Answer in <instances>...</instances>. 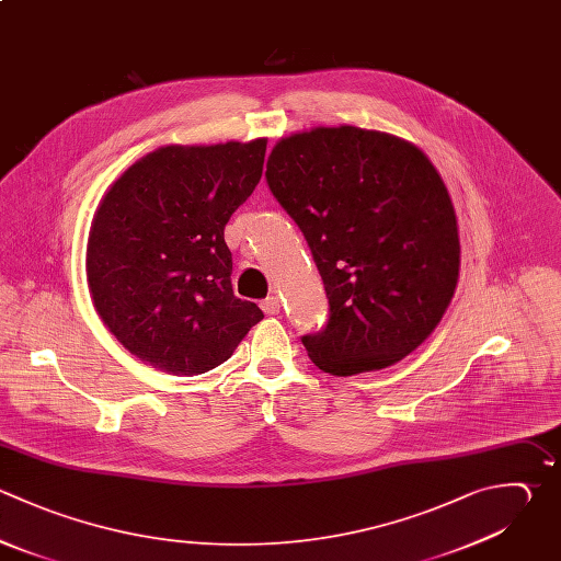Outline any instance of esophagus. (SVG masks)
I'll use <instances>...</instances> for the list:
<instances>
[{"instance_id":"34e87169","label":"esophagus","mask_w":561,"mask_h":561,"mask_svg":"<svg viewBox=\"0 0 561 561\" xmlns=\"http://www.w3.org/2000/svg\"><path fill=\"white\" fill-rule=\"evenodd\" d=\"M261 309L267 313V316H276L280 313V298L278 296H267L261 300Z\"/></svg>"}]
</instances>
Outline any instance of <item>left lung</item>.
I'll list each match as a JSON object with an SVG mask.
<instances>
[{"mask_svg":"<svg viewBox=\"0 0 561 561\" xmlns=\"http://www.w3.org/2000/svg\"><path fill=\"white\" fill-rule=\"evenodd\" d=\"M267 186L300 228L329 298V320L302 335L331 375L386 368L440 322L458 280L451 199L414 145L359 127L280 140Z\"/></svg>","mask_w":561,"mask_h":561,"instance_id":"obj_1","label":"left lung"}]
</instances>
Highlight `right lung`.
Returning a JSON list of instances; mask_svg holds the SVG:
<instances>
[{
	"label": "right lung",
	"instance_id": "obj_1",
	"mask_svg": "<svg viewBox=\"0 0 561 561\" xmlns=\"http://www.w3.org/2000/svg\"><path fill=\"white\" fill-rule=\"evenodd\" d=\"M267 140L162 147L110 188L88 243L96 311L129 353L175 375L224 364L263 311L232 291L224 230L254 193Z\"/></svg>",
	"mask_w": 561,
	"mask_h": 561
}]
</instances>
